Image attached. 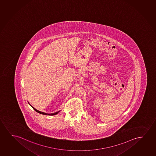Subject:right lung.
Segmentation results:
<instances>
[{
	"label": "right lung",
	"mask_w": 156,
	"mask_h": 156,
	"mask_svg": "<svg viewBox=\"0 0 156 156\" xmlns=\"http://www.w3.org/2000/svg\"><path fill=\"white\" fill-rule=\"evenodd\" d=\"M30 105V104H29ZM30 106L32 107V108L34 109V110L35 111L37 112H38V113H41V114H42V115H56V114H58L59 112H60V111H57V112H54V113H45V112H41V111H39V110H37V109H35L34 108L31 106V105H30Z\"/></svg>",
	"instance_id": "add662e5"
}]
</instances>
